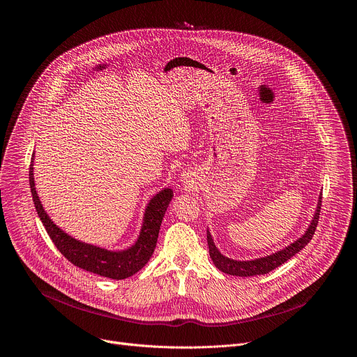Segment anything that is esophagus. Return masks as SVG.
<instances>
[{"instance_id":"1","label":"esophagus","mask_w":357,"mask_h":357,"mask_svg":"<svg viewBox=\"0 0 357 357\" xmlns=\"http://www.w3.org/2000/svg\"><path fill=\"white\" fill-rule=\"evenodd\" d=\"M182 176H183V178H182V182H183L185 185H189V182H190V181L188 179V176H186V175H182Z\"/></svg>"}]
</instances>
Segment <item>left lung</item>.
<instances>
[{
  "label": "left lung",
  "mask_w": 357,
  "mask_h": 357,
  "mask_svg": "<svg viewBox=\"0 0 357 357\" xmlns=\"http://www.w3.org/2000/svg\"><path fill=\"white\" fill-rule=\"evenodd\" d=\"M321 203H322V193L318 197L317 203V209L314 213V218L308 226V229L305 230V233L296 238L294 243L287 245L285 248L275 251L270 256L260 257V259H254V260H234L230 257H226L225 254L219 251L216 247L213 237L208 229V245H209V254L213 264L216 268H219L225 274L230 275H237V277H252V275H263L274 268L282 266L285 261H288L291 257H294L296 252H299L305 245H307L311 238L314 237L318 220H319V212H321Z\"/></svg>",
  "instance_id": "left-lung-1"
}]
</instances>
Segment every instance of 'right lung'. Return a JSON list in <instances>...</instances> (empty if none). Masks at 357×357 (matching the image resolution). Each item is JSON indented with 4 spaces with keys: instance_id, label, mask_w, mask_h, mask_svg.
I'll return each instance as SVG.
<instances>
[{
    "instance_id": "add662e5",
    "label": "right lung",
    "mask_w": 357,
    "mask_h": 357,
    "mask_svg": "<svg viewBox=\"0 0 357 357\" xmlns=\"http://www.w3.org/2000/svg\"><path fill=\"white\" fill-rule=\"evenodd\" d=\"M33 158L35 154L32 155L29 167V185L33 205L49 237L52 238L54 244L63 256L79 268L112 280H124L138 273L148 263L155 250L162 219L174 197L172 189L164 188L149 199L138 238L131 247H127L126 250H107L72 237L49 218L35 188Z\"/></svg>"
}]
</instances>
